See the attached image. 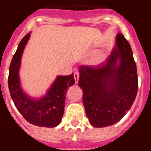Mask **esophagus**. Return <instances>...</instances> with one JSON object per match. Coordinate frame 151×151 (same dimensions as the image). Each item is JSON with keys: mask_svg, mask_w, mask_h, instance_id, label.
<instances>
[{"mask_svg": "<svg viewBox=\"0 0 151 151\" xmlns=\"http://www.w3.org/2000/svg\"><path fill=\"white\" fill-rule=\"evenodd\" d=\"M74 78H75V82L76 83H78V79H79V73H74Z\"/></svg>", "mask_w": 151, "mask_h": 151, "instance_id": "obj_1", "label": "esophagus"}]
</instances>
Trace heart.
Listing matches in <instances>:
<instances>
[{
	"label": "heart",
	"instance_id": "heart-1",
	"mask_svg": "<svg viewBox=\"0 0 151 151\" xmlns=\"http://www.w3.org/2000/svg\"><path fill=\"white\" fill-rule=\"evenodd\" d=\"M102 56L99 54H94L91 58V62L94 64H97L99 63L101 60H102Z\"/></svg>",
	"mask_w": 151,
	"mask_h": 151
}]
</instances>
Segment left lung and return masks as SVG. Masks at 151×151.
Returning <instances> with one entry per match:
<instances>
[{
    "label": "left lung",
    "mask_w": 151,
    "mask_h": 151,
    "mask_svg": "<svg viewBox=\"0 0 151 151\" xmlns=\"http://www.w3.org/2000/svg\"><path fill=\"white\" fill-rule=\"evenodd\" d=\"M78 85L89 122L102 128L116 123L135 100L138 82L132 50L118 33L116 47L105 65L79 67Z\"/></svg>",
    "instance_id": "1"
}]
</instances>
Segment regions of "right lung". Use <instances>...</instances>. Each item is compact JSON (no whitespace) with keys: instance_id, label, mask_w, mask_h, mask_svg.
Listing matches in <instances>:
<instances>
[{"instance_id":"1","label":"right lung","mask_w":151,"mask_h":151,"mask_svg":"<svg viewBox=\"0 0 151 151\" xmlns=\"http://www.w3.org/2000/svg\"><path fill=\"white\" fill-rule=\"evenodd\" d=\"M29 37L30 32L21 40L10 63L8 77L10 96L17 110L29 123L41 127H55L60 123L63 116L66 93L75 83L73 73L65 76H58L46 95L40 99H33L26 95L21 88L19 70Z\"/></svg>"}]
</instances>
